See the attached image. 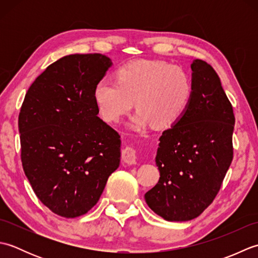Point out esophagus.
<instances>
[{"label": "esophagus", "instance_id": "obj_1", "mask_svg": "<svg viewBox=\"0 0 258 258\" xmlns=\"http://www.w3.org/2000/svg\"><path fill=\"white\" fill-rule=\"evenodd\" d=\"M122 158L128 165H134V164H136V152L133 147L126 146L122 151Z\"/></svg>", "mask_w": 258, "mask_h": 258}]
</instances>
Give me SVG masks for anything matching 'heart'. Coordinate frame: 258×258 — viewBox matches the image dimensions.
Here are the masks:
<instances>
[{
	"instance_id": "1",
	"label": "heart",
	"mask_w": 258,
	"mask_h": 258,
	"mask_svg": "<svg viewBox=\"0 0 258 258\" xmlns=\"http://www.w3.org/2000/svg\"><path fill=\"white\" fill-rule=\"evenodd\" d=\"M193 86L187 73L163 61L139 59L119 68L116 82L102 80L94 87L101 116L116 123L135 105L139 111L131 127L142 130L151 123L168 126L180 117L190 101Z\"/></svg>"
}]
</instances>
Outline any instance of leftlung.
I'll list each match as a JSON object with an SVG mask.
<instances>
[{"instance_id":"left-lung-1","label":"left lung","mask_w":258,"mask_h":258,"mask_svg":"<svg viewBox=\"0 0 258 258\" xmlns=\"http://www.w3.org/2000/svg\"><path fill=\"white\" fill-rule=\"evenodd\" d=\"M190 101L160 138L158 183L145 194L151 210L168 222H186L212 204L233 160L235 116L210 64L194 59Z\"/></svg>"}]
</instances>
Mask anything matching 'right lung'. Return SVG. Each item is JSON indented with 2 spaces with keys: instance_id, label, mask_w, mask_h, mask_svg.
Masks as SVG:
<instances>
[{
  "instance_id": "right-lung-1",
  "label": "right lung",
  "mask_w": 258,
  "mask_h": 258,
  "mask_svg": "<svg viewBox=\"0 0 258 258\" xmlns=\"http://www.w3.org/2000/svg\"><path fill=\"white\" fill-rule=\"evenodd\" d=\"M112 64L97 53L64 56L37 76L22 104L24 173L38 200L62 217L89 212L119 166L120 136L97 116L93 95Z\"/></svg>"
}]
</instances>
